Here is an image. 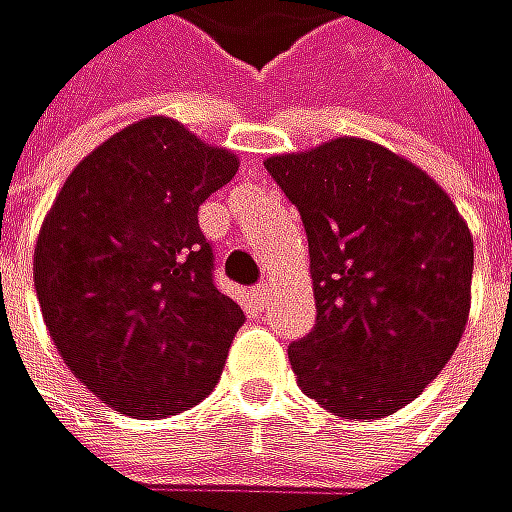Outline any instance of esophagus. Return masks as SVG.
<instances>
[{"label": "esophagus", "instance_id": "obj_1", "mask_svg": "<svg viewBox=\"0 0 512 512\" xmlns=\"http://www.w3.org/2000/svg\"><path fill=\"white\" fill-rule=\"evenodd\" d=\"M251 297H254V303H258V306L264 309V306H267V300H270V285H258V288L251 291Z\"/></svg>", "mask_w": 512, "mask_h": 512}]
</instances>
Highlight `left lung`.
I'll return each mask as SVG.
<instances>
[{
  "instance_id": "left-lung-1",
  "label": "left lung",
  "mask_w": 512,
  "mask_h": 512,
  "mask_svg": "<svg viewBox=\"0 0 512 512\" xmlns=\"http://www.w3.org/2000/svg\"><path fill=\"white\" fill-rule=\"evenodd\" d=\"M309 236L315 330L288 348L300 390L372 423L450 363L471 312L474 236L450 194L366 137L264 161Z\"/></svg>"
}]
</instances>
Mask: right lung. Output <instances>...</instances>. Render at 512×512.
Wrapping results in <instances>:
<instances>
[{"label": "right lung", "instance_id": "obj_1", "mask_svg": "<svg viewBox=\"0 0 512 512\" xmlns=\"http://www.w3.org/2000/svg\"><path fill=\"white\" fill-rule=\"evenodd\" d=\"M236 167L230 149L146 116L59 188L35 242V294L59 357L113 411L173 417L218 384L245 315L212 282L197 209Z\"/></svg>", "mask_w": 512, "mask_h": 512}]
</instances>
